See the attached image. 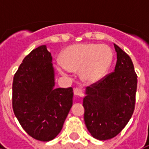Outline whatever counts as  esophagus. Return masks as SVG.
I'll use <instances>...</instances> for the list:
<instances>
[{"label":"esophagus","instance_id":"obj_1","mask_svg":"<svg viewBox=\"0 0 149 149\" xmlns=\"http://www.w3.org/2000/svg\"><path fill=\"white\" fill-rule=\"evenodd\" d=\"M74 94L75 96H79V97H83V96H84L83 89L80 88H74Z\"/></svg>","mask_w":149,"mask_h":149}]
</instances>
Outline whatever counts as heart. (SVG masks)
<instances>
[{"label": "heart", "mask_w": 149, "mask_h": 149, "mask_svg": "<svg viewBox=\"0 0 149 149\" xmlns=\"http://www.w3.org/2000/svg\"><path fill=\"white\" fill-rule=\"evenodd\" d=\"M113 52L105 45L81 44L70 46L62 54L57 68L63 74L80 70V77L88 84L101 80L113 61Z\"/></svg>", "instance_id": "heart-1"}]
</instances>
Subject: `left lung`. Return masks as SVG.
I'll return each instance as SVG.
<instances>
[{"instance_id":"obj_1","label":"left lung","mask_w":149,"mask_h":149,"mask_svg":"<svg viewBox=\"0 0 149 149\" xmlns=\"http://www.w3.org/2000/svg\"><path fill=\"white\" fill-rule=\"evenodd\" d=\"M117 63L113 72L86 88L84 122L91 135L106 140L118 135L134 113L137 74L131 57L114 44Z\"/></svg>"}]
</instances>
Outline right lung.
<instances>
[{
    "label": "right lung",
    "instance_id": "obj_1",
    "mask_svg": "<svg viewBox=\"0 0 149 149\" xmlns=\"http://www.w3.org/2000/svg\"><path fill=\"white\" fill-rule=\"evenodd\" d=\"M53 57L45 45L26 56L13 81L12 104L22 127L34 139L57 136L73 104V88H54Z\"/></svg>",
    "mask_w": 149,
    "mask_h": 149
}]
</instances>
